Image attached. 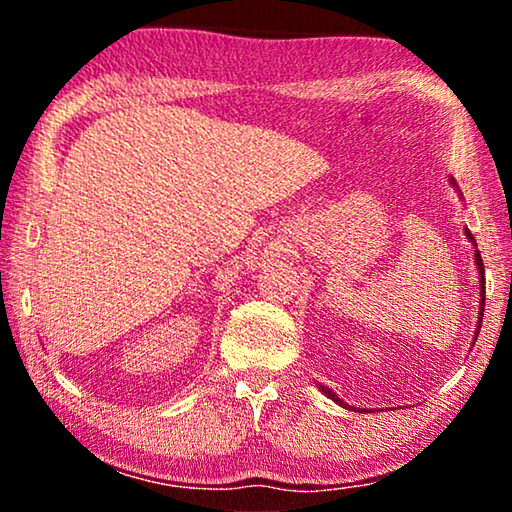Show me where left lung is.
<instances>
[{
  "label": "left lung",
  "mask_w": 512,
  "mask_h": 512,
  "mask_svg": "<svg viewBox=\"0 0 512 512\" xmlns=\"http://www.w3.org/2000/svg\"><path fill=\"white\" fill-rule=\"evenodd\" d=\"M449 183H452L454 187H456V183H454V178H449ZM465 235H467V239L472 241L474 244V237L470 235V230L465 228ZM476 246V244H474ZM474 264H476V268H479V280H481V302H479V323H476V336H479V329H481V323H483V307H485V273H483V259H481V255H479V250H474ZM320 391H323L329 400H334L336 404H341V406H348V404H343V400L339 395H336L332 388H327V386H320ZM361 411H368V409H361Z\"/></svg>",
  "instance_id": "obj_1"
}]
</instances>
